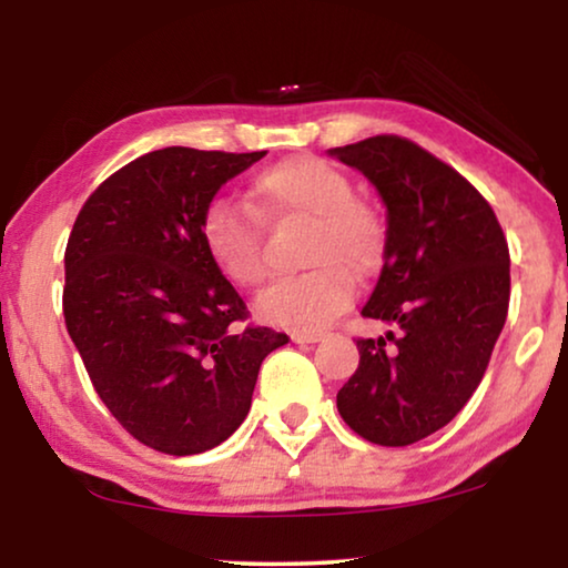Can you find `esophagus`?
<instances>
[{
	"label": "esophagus",
	"mask_w": 568,
	"mask_h": 568,
	"mask_svg": "<svg viewBox=\"0 0 568 568\" xmlns=\"http://www.w3.org/2000/svg\"><path fill=\"white\" fill-rule=\"evenodd\" d=\"M321 338H323V333H317V331H294L292 333L294 344H317Z\"/></svg>",
	"instance_id": "esophagus-1"
}]
</instances>
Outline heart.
Wrapping results in <instances>:
<instances>
[{"label": "heart", "mask_w": 568, "mask_h": 568, "mask_svg": "<svg viewBox=\"0 0 568 568\" xmlns=\"http://www.w3.org/2000/svg\"><path fill=\"white\" fill-rule=\"evenodd\" d=\"M253 209L263 220H307V274L282 278L258 300L263 321L290 331H317L354 300V278L383 268L387 230L379 214L354 199L344 170L300 154L261 170L251 185ZM201 243L216 271L240 290L266 282L268 258L258 216L235 204H214L201 220Z\"/></svg>", "instance_id": "1"}]
</instances>
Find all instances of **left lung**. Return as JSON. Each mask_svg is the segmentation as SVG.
Here are the masks:
<instances>
[{
  "label": "left lung",
  "instance_id": "obj_1",
  "mask_svg": "<svg viewBox=\"0 0 568 568\" xmlns=\"http://www.w3.org/2000/svg\"><path fill=\"white\" fill-rule=\"evenodd\" d=\"M387 206V255L362 315L395 325L356 338L359 367L336 395L367 442L406 447L476 393L509 310V247L488 201L447 162L395 134L331 150Z\"/></svg>",
  "mask_w": 568,
  "mask_h": 568
}]
</instances>
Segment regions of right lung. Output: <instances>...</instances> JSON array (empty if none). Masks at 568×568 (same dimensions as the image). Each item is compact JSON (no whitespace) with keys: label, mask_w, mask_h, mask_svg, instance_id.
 Here are the masks:
<instances>
[{"label":"right lung","mask_w":568,"mask_h":568,"mask_svg":"<svg viewBox=\"0 0 568 568\" xmlns=\"http://www.w3.org/2000/svg\"><path fill=\"white\" fill-rule=\"evenodd\" d=\"M263 154H142L90 193L69 235V336L115 422L158 453L222 445L251 410L261 362L290 341L243 325V297L201 243L216 191Z\"/></svg>","instance_id":"obj_1"}]
</instances>
